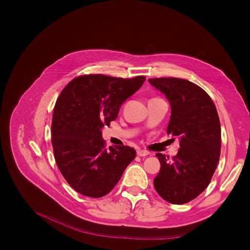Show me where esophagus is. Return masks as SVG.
Returning <instances> with one entry per match:
<instances>
[{
  "instance_id": "obj_1",
  "label": "esophagus",
  "mask_w": 250,
  "mask_h": 250,
  "mask_svg": "<svg viewBox=\"0 0 250 250\" xmlns=\"http://www.w3.org/2000/svg\"><path fill=\"white\" fill-rule=\"evenodd\" d=\"M137 155L140 156V157H144V156L149 155V152L146 151V150H138L137 151Z\"/></svg>"
}]
</instances>
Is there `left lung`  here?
<instances>
[{
    "mask_svg": "<svg viewBox=\"0 0 250 250\" xmlns=\"http://www.w3.org/2000/svg\"><path fill=\"white\" fill-rule=\"evenodd\" d=\"M149 82L165 94L171 106L167 135L180 140L176 156L157 153L161 167L154 179L156 191L174 205L187 204L211 182L221 153V125L212 98L196 84L178 78Z\"/></svg>",
    "mask_w": 250,
    "mask_h": 250,
    "instance_id": "left-lung-1",
    "label": "left lung"
}]
</instances>
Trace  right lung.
I'll return each mask as SVG.
<instances>
[{
    "instance_id": "right-lung-1",
    "label": "right lung",
    "mask_w": 250,
    "mask_h": 250,
    "mask_svg": "<svg viewBox=\"0 0 250 250\" xmlns=\"http://www.w3.org/2000/svg\"><path fill=\"white\" fill-rule=\"evenodd\" d=\"M101 74L79 76L57 99L51 123L55 159L63 178L90 198L109 193L136 158L128 146L105 148L101 129L117 117L122 104L145 82Z\"/></svg>"
}]
</instances>
